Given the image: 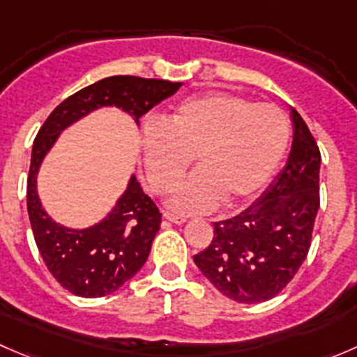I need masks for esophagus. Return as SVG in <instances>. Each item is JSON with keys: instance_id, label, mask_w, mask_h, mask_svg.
Wrapping results in <instances>:
<instances>
[{"instance_id": "1", "label": "esophagus", "mask_w": 357, "mask_h": 357, "mask_svg": "<svg viewBox=\"0 0 357 357\" xmlns=\"http://www.w3.org/2000/svg\"><path fill=\"white\" fill-rule=\"evenodd\" d=\"M164 219L174 222V225H183V222H186V218H183V215H174L171 214V212H164Z\"/></svg>"}]
</instances>
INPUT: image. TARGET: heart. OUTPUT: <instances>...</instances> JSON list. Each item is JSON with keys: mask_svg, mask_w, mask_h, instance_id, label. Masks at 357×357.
Segmentation results:
<instances>
[{"mask_svg": "<svg viewBox=\"0 0 357 357\" xmlns=\"http://www.w3.org/2000/svg\"><path fill=\"white\" fill-rule=\"evenodd\" d=\"M290 126L282 109L231 93L211 91L181 100L165 121L142 128L143 164L153 192L174 186L167 204L181 214H200L245 204L275 174L289 146Z\"/></svg>", "mask_w": 357, "mask_h": 357, "instance_id": "obj_1", "label": "heart"}]
</instances>
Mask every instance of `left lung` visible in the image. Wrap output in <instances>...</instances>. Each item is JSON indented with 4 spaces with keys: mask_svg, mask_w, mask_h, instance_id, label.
<instances>
[{
    "mask_svg": "<svg viewBox=\"0 0 357 357\" xmlns=\"http://www.w3.org/2000/svg\"><path fill=\"white\" fill-rule=\"evenodd\" d=\"M294 142L285 167L242 214L214 222V238L193 255L222 295L259 304L285 289L307 257L319 208V149L291 109Z\"/></svg>",
    "mask_w": 357,
    "mask_h": 357,
    "instance_id": "left-lung-1",
    "label": "left lung"
}]
</instances>
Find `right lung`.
<instances>
[{"label": "right lung", "instance_id": "obj_1", "mask_svg": "<svg viewBox=\"0 0 357 357\" xmlns=\"http://www.w3.org/2000/svg\"><path fill=\"white\" fill-rule=\"evenodd\" d=\"M181 82L112 75L82 88L63 100L50 114L32 145L27 178V212L36 245L53 278L79 297H103L131 280L149 259L152 242L160 229L162 214L131 176L126 192L98 225L72 229L53 221L38 197V171L46 153L63 129L89 112L117 107L136 124L139 117L169 98Z\"/></svg>", "mask_w": 357, "mask_h": 357}]
</instances>
